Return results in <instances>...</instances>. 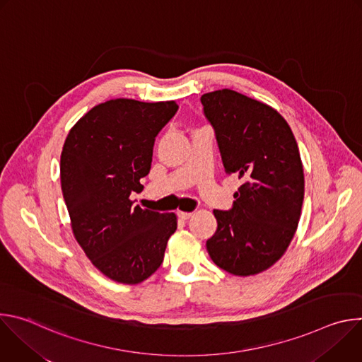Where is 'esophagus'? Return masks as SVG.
<instances>
[{
    "label": "esophagus",
    "mask_w": 362,
    "mask_h": 362,
    "mask_svg": "<svg viewBox=\"0 0 362 362\" xmlns=\"http://www.w3.org/2000/svg\"><path fill=\"white\" fill-rule=\"evenodd\" d=\"M177 215H179V218L180 219H183V221H186V219H189V218H192V212H177Z\"/></svg>",
    "instance_id": "1"
}]
</instances>
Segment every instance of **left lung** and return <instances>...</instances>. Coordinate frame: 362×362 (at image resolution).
I'll return each mask as SVG.
<instances>
[{"label": "left lung", "mask_w": 362, "mask_h": 362, "mask_svg": "<svg viewBox=\"0 0 362 362\" xmlns=\"http://www.w3.org/2000/svg\"><path fill=\"white\" fill-rule=\"evenodd\" d=\"M200 101L226 173L243 182L230 211H214L218 229L206 249L223 271L256 275L281 259L296 232L305 192L299 148L286 120L262 101L229 88Z\"/></svg>", "instance_id": "1"}]
</instances>
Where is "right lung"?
<instances>
[{
  "instance_id": "1",
  "label": "right lung",
  "mask_w": 362,
  "mask_h": 362,
  "mask_svg": "<svg viewBox=\"0 0 362 362\" xmlns=\"http://www.w3.org/2000/svg\"><path fill=\"white\" fill-rule=\"evenodd\" d=\"M177 109L176 101L109 100L86 113L64 141L60 177L74 238L116 282L134 285L156 272L177 228L175 214L130 200L132 192L143 190L154 139Z\"/></svg>"
}]
</instances>
